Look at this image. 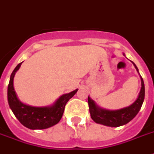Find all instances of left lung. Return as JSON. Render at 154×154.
<instances>
[{
	"mask_svg": "<svg viewBox=\"0 0 154 154\" xmlns=\"http://www.w3.org/2000/svg\"><path fill=\"white\" fill-rule=\"evenodd\" d=\"M134 65L136 70L138 71L135 64L134 63ZM141 85H142L141 90L137 100L129 107H125L118 110H107L100 109L97 107L93 100L88 97V106H89L91 119L97 124H101L104 125L110 126V127H119L129 123L139 113L144 100L145 89H144V83L142 77H141Z\"/></svg>",
	"mask_w": 154,
	"mask_h": 154,
	"instance_id": "obj_1",
	"label": "left lung"
}]
</instances>
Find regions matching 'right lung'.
I'll use <instances>...</instances> for the list:
<instances>
[{"instance_id":"1","label":"right lung","mask_w":154,"mask_h":154,"mask_svg":"<svg viewBox=\"0 0 154 154\" xmlns=\"http://www.w3.org/2000/svg\"><path fill=\"white\" fill-rule=\"evenodd\" d=\"M22 63H19L12 72L7 90V98L10 108L22 125L30 129H44L55 125L60 121L64 112L65 106L73 97L77 90L60 97L55 103L49 107H33L21 103L15 93L13 80Z\"/></svg>"}]
</instances>
